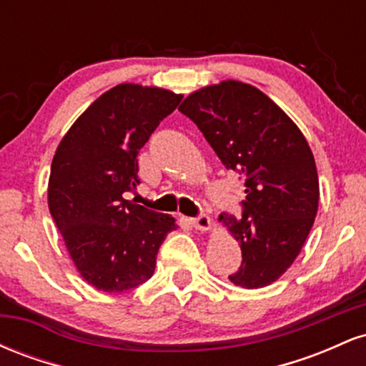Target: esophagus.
Segmentation results:
<instances>
[{"label": "esophagus", "instance_id": "obj_1", "mask_svg": "<svg viewBox=\"0 0 366 366\" xmlns=\"http://www.w3.org/2000/svg\"><path fill=\"white\" fill-rule=\"evenodd\" d=\"M191 224L194 229L203 230V232H207V230L212 229V220H209V217L204 215V213H199L197 217L191 218Z\"/></svg>", "mask_w": 366, "mask_h": 366}]
</instances>
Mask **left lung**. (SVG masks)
Segmentation results:
<instances>
[{
  "label": "left lung",
  "mask_w": 366,
  "mask_h": 366,
  "mask_svg": "<svg viewBox=\"0 0 366 366\" xmlns=\"http://www.w3.org/2000/svg\"><path fill=\"white\" fill-rule=\"evenodd\" d=\"M179 110L225 169L244 180L242 217L218 218L242 251L230 282L244 289L270 285L294 263L317 217L318 174L303 132L267 94L239 81L192 92Z\"/></svg>",
  "instance_id": "left-lung-1"
}]
</instances>
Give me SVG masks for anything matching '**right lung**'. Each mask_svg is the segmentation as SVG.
<instances>
[{
    "instance_id": "right-lung-1",
    "label": "right lung",
    "mask_w": 366,
    "mask_h": 366,
    "mask_svg": "<svg viewBox=\"0 0 366 366\" xmlns=\"http://www.w3.org/2000/svg\"><path fill=\"white\" fill-rule=\"evenodd\" d=\"M182 94L119 84L69 129L53 157L48 204L87 284L124 292L151 279L175 218L125 199L139 184L137 154Z\"/></svg>"
}]
</instances>
